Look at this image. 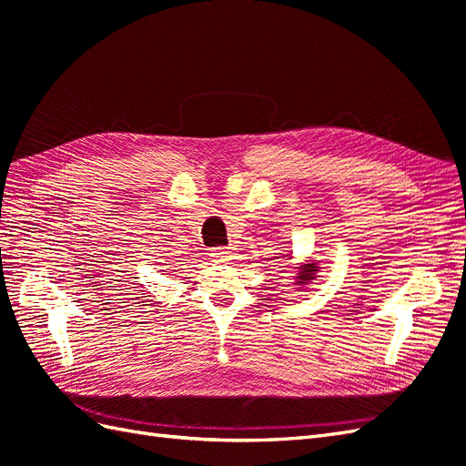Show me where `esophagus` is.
<instances>
[{
	"mask_svg": "<svg viewBox=\"0 0 466 466\" xmlns=\"http://www.w3.org/2000/svg\"><path fill=\"white\" fill-rule=\"evenodd\" d=\"M211 258H214L216 262H221V264H228L235 258V252L233 248H228V247H221V248H214L211 250Z\"/></svg>",
	"mask_w": 466,
	"mask_h": 466,
	"instance_id": "1",
	"label": "esophagus"
}]
</instances>
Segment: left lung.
<instances>
[{"mask_svg": "<svg viewBox=\"0 0 466 466\" xmlns=\"http://www.w3.org/2000/svg\"><path fill=\"white\" fill-rule=\"evenodd\" d=\"M315 272H317V266H315L313 262L301 264V268H299V274H298V281H295V284H298V286H305V284H309V279H313V278H315Z\"/></svg>", "mask_w": 466, "mask_h": 466, "instance_id": "obj_1", "label": "left lung"}]
</instances>
